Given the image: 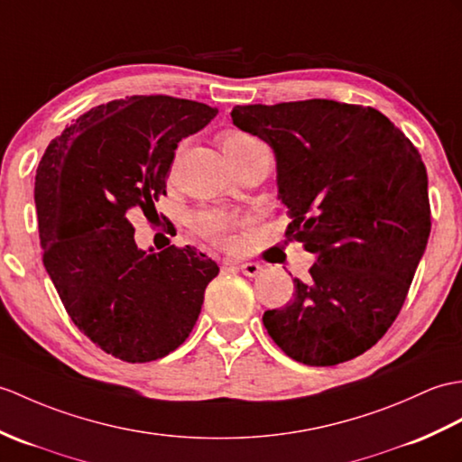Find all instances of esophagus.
Wrapping results in <instances>:
<instances>
[{
    "label": "esophagus",
    "mask_w": 462,
    "mask_h": 462,
    "mask_svg": "<svg viewBox=\"0 0 462 462\" xmlns=\"http://www.w3.org/2000/svg\"><path fill=\"white\" fill-rule=\"evenodd\" d=\"M228 263H232V262H228ZM234 265L248 277H255V275H260L263 272V265L257 263V262H242V263H234Z\"/></svg>",
    "instance_id": "esophagus-1"
}]
</instances>
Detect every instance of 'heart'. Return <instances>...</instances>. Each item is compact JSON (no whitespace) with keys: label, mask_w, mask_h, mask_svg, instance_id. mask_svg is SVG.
<instances>
[{"label":"heart","mask_w":462,"mask_h":462,"mask_svg":"<svg viewBox=\"0 0 462 462\" xmlns=\"http://www.w3.org/2000/svg\"><path fill=\"white\" fill-rule=\"evenodd\" d=\"M220 142H222L224 153H226V157L230 159V163L260 152V149H265V145L260 142V139L238 130H230L226 134H222ZM190 224L192 228H195V232L202 236V238H207L218 245H230L234 240V228L238 226V220L224 210L202 208L192 214Z\"/></svg>","instance_id":"1"}]
</instances>
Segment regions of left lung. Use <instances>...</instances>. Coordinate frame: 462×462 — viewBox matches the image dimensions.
<instances>
[{
	"label": "left lung",
	"instance_id": "1",
	"mask_svg": "<svg viewBox=\"0 0 462 462\" xmlns=\"http://www.w3.org/2000/svg\"><path fill=\"white\" fill-rule=\"evenodd\" d=\"M232 122L273 149L287 236L317 255L291 301L263 313L267 332L307 366L360 356L400 315L431 232L420 152L370 106H234Z\"/></svg>",
	"mask_w": 462,
	"mask_h": 462
}]
</instances>
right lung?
Instances as JSON below:
<instances>
[{"label":"right lung","instance_id":"right-lung-1","mask_svg":"<svg viewBox=\"0 0 462 462\" xmlns=\"http://www.w3.org/2000/svg\"><path fill=\"white\" fill-rule=\"evenodd\" d=\"M217 114L173 96H127L77 117L41 157L42 263L72 323L124 362L179 348L218 275L217 262L190 245L139 250L127 220L134 208L155 210L177 143Z\"/></svg>","mask_w":462,"mask_h":462}]
</instances>
